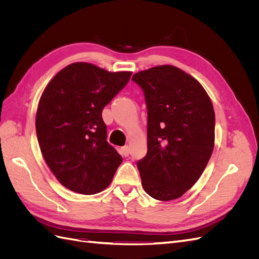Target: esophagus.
<instances>
[{"label": "esophagus", "instance_id": "1", "mask_svg": "<svg viewBox=\"0 0 259 259\" xmlns=\"http://www.w3.org/2000/svg\"><path fill=\"white\" fill-rule=\"evenodd\" d=\"M121 153L124 155V156H128L130 154V147L128 146H124L121 148Z\"/></svg>", "mask_w": 259, "mask_h": 259}]
</instances>
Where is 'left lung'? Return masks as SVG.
<instances>
[{
    "label": "left lung",
    "mask_w": 259,
    "mask_h": 259,
    "mask_svg": "<svg viewBox=\"0 0 259 259\" xmlns=\"http://www.w3.org/2000/svg\"><path fill=\"white\" fill-rule=\"evenodd\" d=\"M132 80L144 90L148 109V152L137 162L143 188L155 200L178 199L213 153V104L198 80L174 66L143 70Z\"/></svg>",
    "instance_id": "obj_1"
}]
</instances>
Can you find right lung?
I'll list each match as a JSON object with an SVG mask.
<instances>
[{"label":"right lung","mask_w":259,"mask_h":259,"mask_svg":"<svg viewBox=\"0 0 259 259\" xmlns=\"http://www.w3.org/2000/svg\"><path fill=\"white\" fill-rule=\"evenodd\" d=\"M131 75L73 62L46 85L35 116L37 142L46 164L67 189L89 195L111 184L123 159L107 142L101 112Z\"/></svg>","instance_id":"1"}]
</instances>
